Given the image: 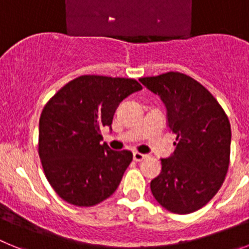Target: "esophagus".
Returning <instances> with one entry per match:
<instances>
[{"label": "esophagus", "mask_w": 249, "mask_h": 249, "mask_svg": "<svg viewBox=\"0 0 249 249\" xmlns=\"http://www.w3.org/2000/svg\"><path fill=\"white\" fill-rule=\"evenodd\" d=\"M146 157H147V155H143V153H140V152H133V160H135L136 162H141V160H143Z\"/></svg>", "instance_id": "esophagus-1"}]
</instances>
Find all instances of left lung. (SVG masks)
I'll use <instances>...</instances> for the list:
<instances>
[{
  "label": "left lung",
  "instance_id": "left-lung-1",
  "mask_svg": "<svg viewBox=\"0 0 249 249\" xmlns=\"http://www.w3.org/2000/svg\"><path fill=\"white\" fill-rule=\"evenodd\" d=\"M140 81L160 96L169 129L177 136L173 155L160 160L162 171L152 179V195L169 212H196L214 197L227 175V114L206 87L187 74L167 72Z\"/></svg>",
  "mask_w": 249,
  "mask_h": 249
}]
</instances>
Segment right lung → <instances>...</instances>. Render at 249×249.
<instances>
[{
	"label": "right lung",
	"mask_w": 249,
	"mask_h": 249,
	"mask_svg": "<svg viewBox=\"0 0 249 249\" xmlns=\"http://www.w3.org/2000/svg\"><path fill=\"white\" fill-rule=\"evenodd\" d=\"M142 89L132 78L85 74L51 98L39 117L38 155L46 178L68 203L91 207L117 190L132 152L101 144L118 105Z\"/></svg>",
	"instance_id": "right-lung-1"
}]
</instances>
